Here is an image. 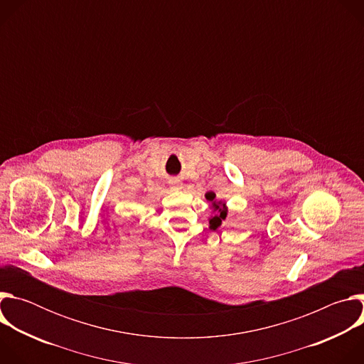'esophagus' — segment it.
<instances>
[{
	"label": "esophagus",
	"mask_w": 364,
	"mask_h": 364,
	"mask_svg": "<svg viewBox=\"0 0 364 364\" xmlns=\"http://www.w3.org/2000/svg\"><path fill=\"white\" fill-rule=\"evenodd\" d=\"M174 186H176V187H177V183H176V181H174Z\"/></svg>",
	"instance_id": "esophagus-1"
}]
</instances>
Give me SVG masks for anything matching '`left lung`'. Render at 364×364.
Returning <instances> with one entry per match:
<instances>
[{
    "mask_svg": "<svg viewBox=\"0 0 364 364\" xmlns=\"http://www.w3.org/2000/svg\"><path fill=\"white\" fill-rule=\"evenodd\" d=\"M205 197H207V200L213 201L215 200V193H207ZM213 209H215V215H213V218L209 219V223H210V228L213 230H216V229H219L222 226V222L226 219L228 209L225 207V204L220 203V201L219 203L213 201Z\"/></svg>",
    "mask_w": 364,
    "mask_h": 364,
    "instance_id": "obj_1",
    "label": "left lung"
}]
</instances>
